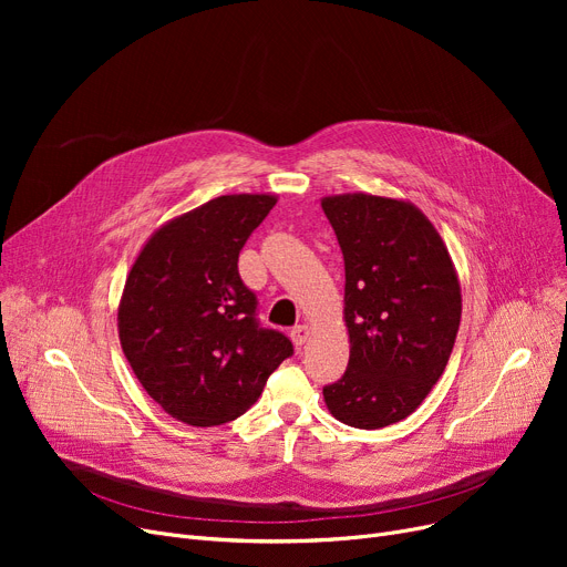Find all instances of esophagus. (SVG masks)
<instances>
[{
	"label": "esophagus",
	"mask_w": 567,
	"mask_h": 567,
	"mask_svg": "<svg viewBox=\"0 0 567 567\" xmlns=\"http://www.w3.org/2000/svg\"><path fill=\"white\" fill-rule=\"evenodd\" d=\"M308 338H310V326H308V323L293 326V329H291V342H293L296 347H303V344L308 342Z\"/></svg>",
	"instance_id": "esophagus-1"
}]
</instances>
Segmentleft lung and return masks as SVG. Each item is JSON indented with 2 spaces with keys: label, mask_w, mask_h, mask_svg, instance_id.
<instances>
[{
  "label": "left lung",
  "mask_w": 567,
  "mask_h": 567,
  "mask_svg": "<svg viewBox=\"0 0 567 567\" xmlns=\"http://www.w3.org/2000/svg\"><path fill=\"white\" fill-rule=\"evenodd\" d=\"M344 255L349 365L323 389L333 419L379 430L404 421L449 365L462 289L441 234L406 199L344 193L321 199Z\"/></svg>",
  "instance_id": "obj_1"
}]
</instances>
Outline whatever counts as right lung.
<instances>
[{
	"mask_svg": "<svg viewBox=\"0 0 567 567\" xmlns=\"http://www.w3.org/2000/svg\"><path fill=\"white\" fill-rule=\"evenodd\" d=\"M276 195H220L161 225L118 301V340L142 389L176 421L214 427L246 413L293 353L259 329L257 299L238 276V252Z\"/></svg>",
	"mask_w": 567,
	"mask_h": 567,
	"instance_id": "obj_1",
	"label": "right lung"
}]
</instances>
